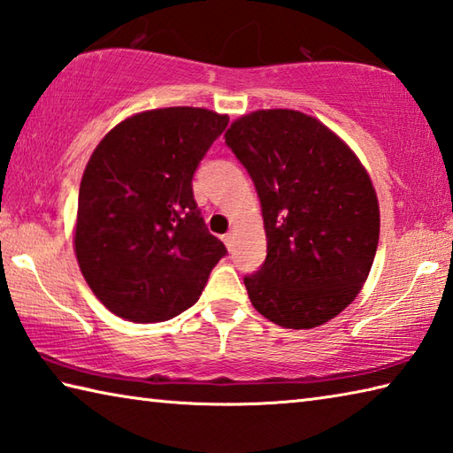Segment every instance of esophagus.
<instances>
[{
	"label": "esophagus",
	"mask_w": 453,
	"mask_h": 453,
	"mask_svg": "<svg viewBox=\"0 0 453 453\" xmlns=\"http://www.w3.org/2000/svg\"><path fill=\"white\" fill-rule=\"evenodd\" d=\"M223 242L226 244L228 250H233V246H234V234H233V233H226V234L223 236Z\"/></svg>",
	"instance_id": "obj_1"
}]
</instances>
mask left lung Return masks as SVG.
<instances>
[{
	"label": "left lung",
	"mask_w": 453,
	"mask_h": 453,
	"mask_svg": "<svg viewBox=\"0 0 453 453\" xmlns=\"http://www.w3.org/2000/svg\"><path fill=\"white\" fill-rule=\"evenodd\" d=\"M226 146L258 193L266 260L244 276L252 305L288 329H311L351 303L379 246L377 193L327 126L296 110L230 124Z\"/></svg>",
	"instance_id": "8db88e82"
}]
</instances>
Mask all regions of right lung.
<instances>
[{"instance_id": "obj_1", "label": "right lung", "mask_w": 453, "mask_h": 453, "mask_svg": "<svg viewBox=\"0 0 453 453\" xmlns=\"http://www.w3.org/2000/svg\"><path fill=\"white\" fill-rule=\"evenodd\" d=\"M228 126L204 108H159L118 124L84 169L74 250L110 311L135 323L175 318L226 256L193 197V175Z\"/></svg>"}]
</instances>
